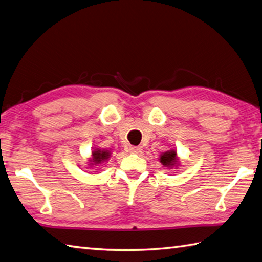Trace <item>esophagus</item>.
Returning a JSON list of instances; mask_svg holds the SVG:
<instances>
[{
    "instance_id": "obj_1",
    "label": "esophagus",
    "mask_w": 262,
    "mask_h": 262,
    "mask_svg": "<svg viewBox=\"0 0 262 262\" xmlns=\"http://www.w3.org/2000/svg\"><path fill=\"white\" fill-rule=\"evenodd\" d=\"M130 152H132V154H139V152H141V147L139 146H130L129 148Z\"/></svg>"
}]
</instances>
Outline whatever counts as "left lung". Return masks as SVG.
<instances>
[{
	"instance_id": "1",
	"label": "left lung",
	"mask_w": 262,
	"mask_h": 262,
	"mask_svg": "<svg viewBox=\"0 0 262 262\" xmlns=\"http://www.w3.org/2000/svg\"><path fill=\"white\" fill-rule=\"evenodd\" d=\"M160 162L163 165L166 167H173L178 164V157H177V152L174 150H169L163 152L161 155Z\"/></svg>"
}]
</instances>
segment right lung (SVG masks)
<instances>
[{
	"label": "right lung",
	"instance_id": "obj_1",
	"mask_svg": "<svg viewBox=\"0 0 262 262\" xmlns=\"http://www.w3.org/2000/svg\"><path fill=\"white\" fill-rule=\"evenodd\" d=\"M111 156L110 150H100V149H95L92 151V159L90 160V165H97L100 164V163L105 162L108 160V157Z\"/></svg>",
	"mask_w": 262,
	"mask_h": 262
}]
</instances>
